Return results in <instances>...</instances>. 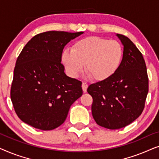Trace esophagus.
I'll return each mask as SVG.
<instances>
[{
	"instance_id": "esophagus-1",
	"label": "esophagus",
	"mask_w": 159,
	"mask_h": 159,
	"mask_svg": "<svg viewBox=\"0 0 159 159\" xmlns=\"http://www.w3.org/2000/svg\"><path fill=\"white\" fill-rule=\"evenodd\" d=\"M88 84L85 83V82H83V83H82V90H83L84 93L87 92V89H88Z\"/></svg>"
}]
</instances>
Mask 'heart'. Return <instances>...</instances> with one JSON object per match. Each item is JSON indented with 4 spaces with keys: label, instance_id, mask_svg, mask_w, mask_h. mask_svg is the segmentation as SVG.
I'll use <instances>...</instances> for the list:
<instances>
[{
    "label": "heart",
    "instance_id": "b5f03b06",
    "mask_svg": "<svg viewBox=\"0 0 159 159\" xmlns=\"http://www.w3.org/2000/svg\"><path fill=\"white\" fill-rule=\"evenodd\" d=\"M123 57V47L118 41L88 37L74 43L71 51L64 50L61 61L70 77H77L85 64L89 76L95 81L103 82L117 72Z\"/></svg>",
    "mask_w": 159,
    "mask_h": 159
}]
</instances>
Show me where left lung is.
<instances>
[{
  "mask_svg": "<svg viewBox=\"0 0 159 159\" xmlns=\"http://www.w3.org/2000/svg\"><path fill=\"white\" fill-rule=\"evenodd\" d=\"M124 45L117 72L106 81L90 84L92 114L99 126L109 129L125 127L142 114L148 93V77L141 52L127 37L116 34Z\"/></svg>",
  "mask_w": 159,
  "mask_h": 159,
  "instance_id": "left-lung-1",
  "label": "left lung"
}]
</instances>
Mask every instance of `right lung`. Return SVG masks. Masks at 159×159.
<instances>
[{
  "label": "right lung",
  "instance_id": "right-lung-1",
  "mask_svg": "<svg viewBox=\"0 0 159 159\" xmlns=\"http://www.w3.org/2000/svg\"><path fill=\"white\" fill-rule=\"evenodd\" d=\"M82 33L43 32L24 47L14 68L11 99L25 123L42 130L56 129L82 96V82L66 76L61 61L65 45Z\"/></svg>",
  "mask_w": 159,
  "mask_h": 159
}]
</instances>
